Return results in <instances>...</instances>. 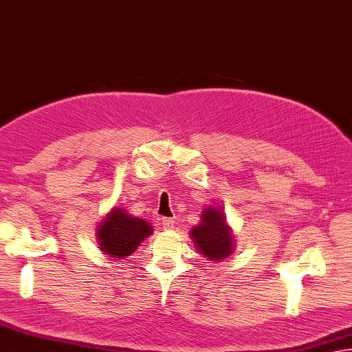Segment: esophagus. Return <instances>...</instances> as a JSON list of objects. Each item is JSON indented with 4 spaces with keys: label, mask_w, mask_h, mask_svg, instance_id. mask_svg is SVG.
<instances>
[{
    "label": "esophagus",
    "mask_w": 352,
    "mask_h": 352,
    "mask_svg": "<svg viewBox=\"0 0 352 352\" xmlns=\"http://www.w3.org/2000/svg\"><path fill=\"white\" fill-rule=\"evenodd\" d=\"M162 226H164V229H171L175 226V220L168 219V217H164L162 219Z\"/></svg>",
    "instance_id": "34e87169"
}]
</instances>
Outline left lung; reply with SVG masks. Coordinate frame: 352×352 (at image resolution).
<instances>
[{"mask_svg":"<svg viewBox=\"0 0 352 352\" xmlns=\"http://www.w3.org/2000/svg\"><path fill=\"white\" fill-rule=\"evenodd\" d=\"M197 250L208 260L220 261L234 250V235L226 223V216L219 208H205L202 220L190 231Z\"/></svg>","mask_w":352,"mask_h":352,"instance_id":"obj_1","label":"left lung"}]
</instances>
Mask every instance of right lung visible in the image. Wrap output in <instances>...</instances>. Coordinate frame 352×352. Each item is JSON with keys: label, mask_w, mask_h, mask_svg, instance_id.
Listing matches in <instances>:
<instances>
[{"label": "right lung", "mask_w": 352, "mask_h": 352, "mask_svg": "<svg viewBox=\"0 0 352 352\" xmlns=\"http://www.w3.org/2000/svg\"><path fill=\"white\" fill-rule=\"evenodd\" d=\"M153 229L146 220L133 217L123 208H113L97 228L100 249L112 258L132 255Z\"/></svg>", "instance_id": "right-lung-1"}]
</instances>
